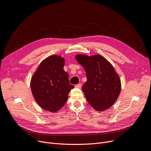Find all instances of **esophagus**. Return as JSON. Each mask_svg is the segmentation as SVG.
<instances>
[{
    "mask_svg": "<svg viewBox=\"0 0 151 151\" xmlns=\"http://www.w3.org/2000/svg\"><path fill=\"white\" fill-rule=\"evenodd\" d=\"M81 87H82V84L81 83H78L75 86V87L77 88H81Z\"/></svg>",
    "mask_w": 151,
    "mask_h": 151,
    "instance_id": "obj_1",
    "label": "esophagus"
}]
</instances>
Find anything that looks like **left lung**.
Segmentation results:
<instances>
[{
    "label": "left lung",
    "mask_w": 151,
    "mask_h": 151,
    "mask_svg": "<svg viewBox=\"0 0 151 151\" xmlns=\"http://www.w3.org/2000/svg\"><path fill=\"white\" fill-rule=\"evenodd\" d=\"M76 58L86 70L87 81L82 91L88 104L99 111L110 108L121 91V81L112 65L100 55H77Z\"/></svg>",
    "instance_id": "obj_1"
}]
</instances>
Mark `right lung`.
Masks as SVG:
<instances>
[{
  "label": "right lung",
  "instance_id": "right-lung-1",
  "mask_svg": "<svg viewBox=\"0 0 151 151\" xmlns=\"http://www.w3.org/2000/svg\"><path fill=\"white\" fill-rule=\"evenodd\" d=\"M64 59L52 55L41 63L31 81V89L38 104L44 110L56 112L64 105L74 88L64 70Z\"/></svg>",
  "mask_w": 151,
  "mask_h": 151
}]
</instances>
